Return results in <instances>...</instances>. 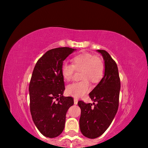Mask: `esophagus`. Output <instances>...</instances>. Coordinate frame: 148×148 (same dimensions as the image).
<instances>
[{
	"label": "esophagus",
	"mask_w": 148,
	"mask_h": 148,
	"mask_svg": "<svg viewBox=\"0 0 148 148\" xmlns=\"http://www.w3.org/2000/svg\"><path fill=\"white\" fill-rule=\"evenodd\" d=\"M77 102H78V101H77V99H74V104H77Z\"/></svg>",
	"instance_id": "esophagus-1"
}]
</instances>
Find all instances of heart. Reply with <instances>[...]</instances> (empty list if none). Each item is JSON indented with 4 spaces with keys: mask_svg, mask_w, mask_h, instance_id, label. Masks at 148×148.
<instances>
[{
    "mask_svg": "<svg viewBox=\"0 0 148 148\" xmlns=\"http://www.w3.org/2000/svg\"><path fill=\"white\" fill-rule=\"evenodd\" d=\"M72 64L64 62L61 66V74L64 81L72 79L75 71H82L80 79L82 81L69 85L66 94L75 98H80L87 93L91 89L89 82L97 84L104 75L105 66L102 59L89 53H82L72 59Z\"/></svg>",
    "mask_w": 148,
    "mask_h": 148,
    "instance_id": "heart-1",
    "label": "heart"
}]
</instances>
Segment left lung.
<instances>
[{
    "label": "left lung",
    "instance_id": "obj_1",
    "mask_svg": "<svg viewBox=\"0 0 148 148\" xmlns=\"http://www.w3.org/2000/svg\"><path fill=\"white\" fill-rule=\"evenodd\" d=\"M104 61V75L89 93L94 102L79 101L81 109L79 127L82 133L89 138H96L108 128L118 110L121 83L116 62L105 50L98 49Z\"/></svg>",
    "mask_w": 148,
    "mask_h": 148
}]
</instances>
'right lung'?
<instances>
[{"label":"right lung","instance_id":"add662e5","mask_svg":"<svg viewBox=\"0 0 148 148\" xmlns=\"http://www.w3.org/2000/svg\"><path fill=\"white\" fill-rule=\"evenodd\" d=\"M75 50L68 47L49 50L38 59L32 72L29 88L30 110L37 129L46 137L62 133L66 112L74 104L72 97L62 95L65 88L61 66Z\"/></svg>","mask_w":148,"mask_h":148}]
</instances>
